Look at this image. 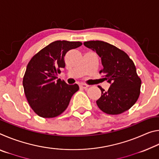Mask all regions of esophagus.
I'll list each match as a JSON object with an SVG mask.
<instances>
[{
	"instance_id": "34e87169",
	"label": "esophagus",
	"mask_w": 159,
	"mask_h": 159,
	"mask_svg": "<svg viewBox=\"0 0 159 159\" xmlns=\"http://www.w3.org/2000/svg\"><path fill=\"white\" fill-rule=\"evenodd\" d=\"M79 86H80V88H84V89H86V88H87L88 87H89V85H87V84H85V83H80V84L79 85Z\"/></svg>"
}]
</instances>
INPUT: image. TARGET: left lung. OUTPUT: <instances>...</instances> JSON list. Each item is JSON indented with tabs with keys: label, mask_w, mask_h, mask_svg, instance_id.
I'll return each instance as SVG.
<instances>
[{
	"label": "left lung",
	"mask_w": 159,
	"mask_h": 159,
	"mask_svg": "<svg viewBox=\"0 0 159 159\" xmlns=\"http://www.w3.org/2000/svg\"><path fill=\"white\" fill-rule=\"evenodd\" d=\"M83 44L101 57L103 69L99 74H103L104 80L111 84L107 91L98 86L102 91L96 101L99 108L111 115L130 109L139 98L142 82L133 60L124 51L107 42L90 41Z\"/></svg>",
	"instance_id": "8db88e82"
}]
</instances>
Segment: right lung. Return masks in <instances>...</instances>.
Returning a JSON list of instances; mask_svg holds the SVG:
<instances>
[{"label": "right lung", "instance_id": "right-lung-1", "mask_svg": "<svg viewBox=\"0 0 159 159\" xmlns=\"http://www.w3.org/2000/svg\"><path fill=\"white\" fill-rule=\"evenodd\" d=\"M81 45L79 41H54L29 61L23 78V87L29 105L39 116L49 118L60 115L79 90L77 84H66L57 79V75L65 67L66 53Z\"/></svg>", "mask_w": 159, "mask_h": 159}]
</instances>
